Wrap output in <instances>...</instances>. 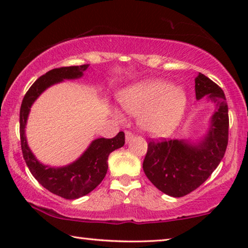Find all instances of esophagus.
<instances>
[{"mask_svg": "<svg viewBox=\"0 0 248 248\" xmlns=\"http://www.w3.org/2000/svg\"><path fill=\"white\" fill-rule=\"evenodd\" d=\"M133 139V134L131 133V132H125V142H127V143H129L130 141H131Z\"/></svg>", "mask_w": 248, "mask_h": 248, "instance_id": "obj_1", "label": "esophagus"}]
</instances>
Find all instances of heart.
Masks as SVG:
<instances>
[{"mask_svg": "<svg viewBox=\"0 0 248 248\" xmlns=\"http://www.w3.org/2000/svg\"><path fill=\"white\" fill-rule=\"evenodd\" d=\"M118 99L124 110L138 116L140 127L154 136L173 132L188 106L186 91L163 79L133 84L120 92Z\"/></svg>", "mask_w": 248, "mask_h": 248, "instance_id": "b5f03b06", "label": "heart"}]
</instances>
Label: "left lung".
Masks as SVG:
<instances>
[{"label": "left lung", "mask_w": 248, "mask_h": 248, "mask_svg": "<svg viewBox=\"0 0 248 248\" xmlns=\"http://www.w3.org/2000/svg\"><path fill=\"white\" fill-rule=\"evenodd\" d=\"M196 98L215 104L207 133L199 141H150L143 170L158 190L183 197L197 189L213 173L224 156L229 140V109L225 95L202 73L195 78Z\"/></svg>", "instance_id": "1"}]
</instances>
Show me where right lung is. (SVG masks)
Returning a JSON list of instances; mask_svg holds the SVG:
<instances>
[{"label":"right lung","mask_w":248,"mask_h":248,"mask_svg":"<svg viewBox=\"0 0 248 248\" xmlns=\"http://www.w3.org/2000/svg\"><path fill=\"white\" fill-rule=\"evenodd\" d=\"M90 64L63 66L50 70L32 84L25 95L19 112V133L23 156L29 170L46 189L64 199H78L90 194L102 183L108 170V156L112 151L124 144V133L120 131L112 139L99 138L91 142L84 153L74 162L65 166L53 167L45 165L36 158L29 149L25 128L32 104L48 87L83 77Z\"/></svg>","instance_id":"obj_1"}]
</instances>
